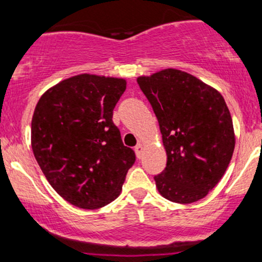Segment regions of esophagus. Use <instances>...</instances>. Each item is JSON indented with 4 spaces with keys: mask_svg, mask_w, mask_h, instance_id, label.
<instances>
[{
    "mask_svg": "<svg viewBox=\"0 0 262 262\" xmlns=\"http://www.w3.org/2000/svg\"><path fill=\"white\" fill-rule=\"evenodd\" d=\"M143 149H144V146H143V144H138L136 146V153H137V157L138 158H142L143 155Z\"/></svg>",
    "mask_w": 262,
    "mask_h": 262,
    "instance_id": "34e87169",
    "label": "esophagus"
}]
</instances>
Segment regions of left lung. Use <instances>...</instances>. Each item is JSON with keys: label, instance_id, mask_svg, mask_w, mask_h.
I'll return each instance as SVG.
<instances>
[{"label": "left lung", "instance_id": "left-lung-1", "mask_svg": "<svg viewBox=\"0 0 262 262\" xmlns=\"http://www.w3.org/2000/svg\"><path fill=\"white\" fill-rule=\"evenodd\" d=\"M150 103L166 151L154 177L158 191L178 204L203 199L228 169L235 148L232 119L215 88L186 72L168 68L137 78Z\"/></svg>", "mask_w": 262, "mask_h": 262}]
</instances>
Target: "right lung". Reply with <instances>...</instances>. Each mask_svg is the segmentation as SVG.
<instances>
[{
	"mask_svg": "<svg viewBox=\"0 0 262 262\" xmlns=\"http://www.w3.org/2000/svg\"><path fill=\"white\" fill-rule=\"evenodd\" d=\"M125 88L123 78L78 74L46 91L37 103L31 124L34 158L72 205L92 210L112 203L136 162L112 120Z\"/></svg>",
	"mask_w": 262,
	"mask_h": 262,
	"instance_id": "1",
	"label": "right lung"
}]
</instances>
